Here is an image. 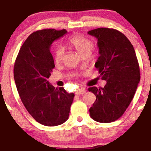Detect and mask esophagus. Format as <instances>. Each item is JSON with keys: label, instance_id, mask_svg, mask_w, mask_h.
Segmentation results:
<instances>
[{"label": "esophagus", "instance_id": "esophagus-1", "mask_svg": "<svg viewBox=\"0 0 151 151\" xmlns=\"http://www.w3.org/2000/svg\"><path fill=\"white\" fill-rule=\"evenodd\" d=\"M86 89L84 88H78L77 89V90H76V94L77 95H81V94H83L86 93Z\"/></svg>", "mask_w": 151, "mask_h": 151}]
</instances>
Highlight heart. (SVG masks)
<instances>
[{
	"instance_id": "obj_1",
	"label": "heart",
	"mask_w": 151,
	"mask_h": 151,
	"mask_svg": "<svg viewBox=\"0 0 151 151\" xmlns=\"http://www.w3.org/2000/svg\"><path fill=\"white\" fill-rule=\"evenodd\" d=\"M68 44L73 47L81 56L86 54H90L93 48V42L88 38L79 35L72 36L68 39ZM64 50L63 48H59L56 50L55 53V62L56 64H59L63 60Z\"/></svg>"
}]
</instances>
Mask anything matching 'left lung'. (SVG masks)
<instances>
[{
    "label": "left lung",
    "mask_w": 151,
    "mask_h": 151,
    "mask_svg": "<svg viewBox=\"0 0 151 151\" xmlns=\"http://www.w3.org/2000/svg\"><path fill=\"white\" fill-rule=\"evenodd\" d=\"M97 39L99 57L95 67L104 88L88 89L96 96L90 116L99 122H114L121 117L134 97L140 80L139 63L134 48L124 34L109 28L88 31Z\"/></svg>",
    "instance_id": "8db88e82"
}]
</instances>
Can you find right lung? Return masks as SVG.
<instances>
[{
    "label": "right lung",
    "mask_w": 151,
    "mask_h": 151,
    "mask_svg": "<svg viewBox=\"0 0 151 151\" xmlns=\"http://www.w3.org/2000/svg\"><path fill=\"white\" fill-rule=\"evenodd\" d=\"M67 33L65 29H46L31 33L21 46L14 64V80L21 101L31 116L44 126L64 123L75 96L48 81L55 68L50 46Z\"/></svg>",
    "instance_id": "obj_1"
}]
</instances>
